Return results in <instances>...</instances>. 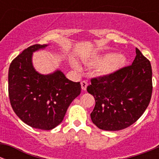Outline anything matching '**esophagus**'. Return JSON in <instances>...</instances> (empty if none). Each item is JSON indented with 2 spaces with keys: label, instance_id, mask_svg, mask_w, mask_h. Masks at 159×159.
I'll return each instance as SVG.
<instances>
[{
  "label": "esophagus",
  "instance_id": "34e87169",
  "mask_svg": "<svg viewBox=\"0 0 159 159\" xmlns=\"http://www.w3.org/2000/svg\"><path fill=\"white\" fill-rule=\"evenodd\" d=\"M81 89H82L83 91H85L86 89H87L88 82L86 81H82L81 82Z\"/></svg>",
  "mask_w": 159,
  "mask_h": 159
}]
</instances>
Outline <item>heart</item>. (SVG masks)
I'll return each mask as SVG.
<instances>
[{"label": "heart", "mask_w": 159, "mask_h": 159, "mask_svg": "<svg viewBox=\"0 0 159 159\" xmlns=\"http://www.w3.org/2000/svg\"><path fill=\"white\" fill-rule=\"evenodd\" d=\"M126 62V57L122 54H107L102 58L94 61L96 64H102L99 71L102 75H110L122 68ZM73 66L78 69L79 66L76 62H73Z\"/></svg>", "instance_id": "b5f03b06"}]
</instances>
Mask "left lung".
Segmentation results:
<instances>
[{
  "instance_id": "obj_1",
  "label": "left lung",
  "mask_w": 159,
  "mask_h": 159,
  "mask_svg": "<svg viewBox=\"0 0 159 159\" xmlns=\"http://www.w3.org/2000/svg\"><path fill=\"white\" fill-rule=\"evenodd\" d=\"M88 92L94 96L92 122L105 131H119L134 124L145 112L152 94L151 63L136 48L132 65L110 75L91 78Z\"/></svg>"
}]
</instances>
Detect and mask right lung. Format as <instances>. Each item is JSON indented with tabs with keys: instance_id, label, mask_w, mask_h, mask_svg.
I'll return each mask as SVG.
<instances>
[{
	"instance_id": "1",
	"label": "right lung",
	"mask_w": 159,
	"mask_h": 159,
	"mask_svg": "<svg viewBox=\"0 0 159 159\" xmlns=\"http://www.w3.org/2000/svg\"><path fill=\"white\" fill-rule=\"evenodd\" d=\"M47 44H34L11 61L8 72L11 105L18 118L32 128L51 130L64 119L68 108L81 94L80 82L63 73L43 75L32 66V52Z\"/></svg>"
}]
</instances>
